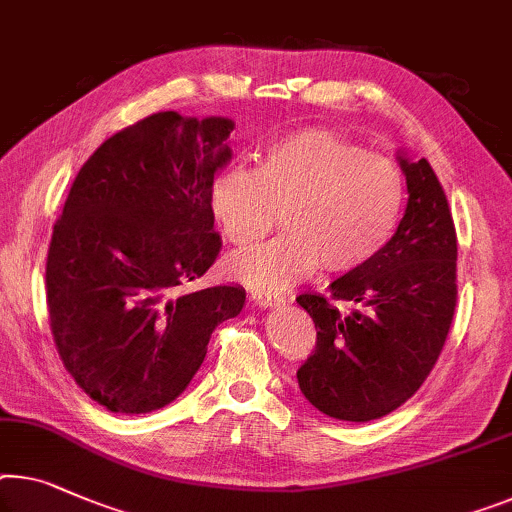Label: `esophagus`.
I'll return each instance as SVG.
<instances>
[{
    "instance_id": "1",
    "label": "esophagus",
    "mask_w": 512,
    "mask_h": 512,
    "mask_svg": "<svg viewBox=\"0 0 512 512\" xmlns=\"http://www.w3.org/2000/svg\"><path fill=\"white\" fill-rule=\"evenodd\" d=\"M250 301L259 305V308H273V305H278L282 299L271 292H264V289H253V292H250Z\"/></svg>"
}]
</instances>
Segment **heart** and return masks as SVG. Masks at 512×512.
<instances>
[{"instance_id": "obj_1", "label": "heart", "mask_w": 512, "mask_h": 512, "mask_svg": "<svg viewBox=\"0 0 512 512\" xmlns=\"http://www.w3.org/2000/svg\"><path fill=\"white\" fill-rule=\"evenodd\" d=\"M407 186L393 160L322 128L276 137L259 167L227 165L211 181L209 207L225 239L250 246L276 223L285 232L227 259L243 285L282 289L322 264L354 273L381 255L398 230Z\"/></svg>"}]
</instances>
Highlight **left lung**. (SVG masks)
Returning <instances> with one entry per match:
<instances>
[{"label":"left lung","instance_id":"8db88e82","mask_svg":"<svg viewBox=\"0 0 512 512\" xmlns=\"http://www.w3.org/2000/svg\"><path fill=\"white\" fill-rule=\"evenodd\" d=\"M407 209L377 259L322 294L296 303L317 329V347L296 379L312 407L338 421H375L407 402L437 363L451 329L457 239L448 200L425 158L398 151ZM353 305L347 316L337 301Z\"/></svg>","mask_w":512,"mask_h":512}]
</instances>
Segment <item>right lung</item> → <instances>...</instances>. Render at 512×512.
Here are the masks:
<instances>
[{
	"label": "right lung",
	"mask_w": 512,
	"mask_h": 512,
	"mask_svg": "<svg viewBox=\"0 0 512 512\" xmlns=\"http://www.w3.org/2000/svg\"><path fill=\"white\" fill-rule=\"evenodd\" d=\"M227 117L158 112L112 135L75 177L45 264L68 375L114 414L177 400L246 289H179L220 253L209 188L230 160Z\"/></svg>",
	"instance_id": "1"
}]
</instances>
